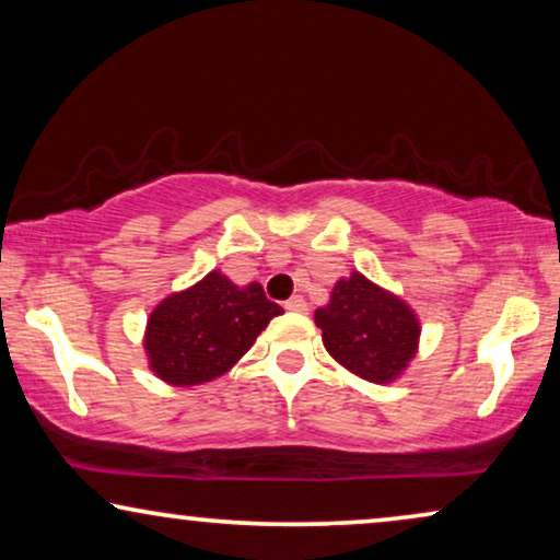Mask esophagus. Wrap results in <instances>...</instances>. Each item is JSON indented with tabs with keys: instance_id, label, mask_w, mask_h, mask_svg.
<instances>
[{
	"instance_id": "obj_1",
	"label": "esophagus",
	"mask_w": 560,
	"mask_h": 560,
	"mask_svg": "<svg viewBox=\"0 0 560 560\" xmlns=\"http://www.w3.org/2000/svg\"><path fill=\"white\" fill-rule=\"evenodd\" d=\"M285 311L305 313V311H308V303H305L303 295H293V298H290V301H285Z\"/></svg>"
}]
</instances>
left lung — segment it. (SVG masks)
Returning a JSON list of instances; mask_svg holds the SVG:
<instances>
[{
	"mask_svg": "<svg viewBox=\"0 0 560 560\" xmlns=\"http://www.w3.org/2000/svg\"><path fill=\"white\" fill-rule=\"evenodd\" d=\"M316 326L328 354L374 385L400 380L420 347L418 313L357 270L336 280Z\"/></svg>",
	"mask_w": 560,
	"mask_h": 560,
	"instance_id": "1",
	"label": "left lung"
}]
</instances>
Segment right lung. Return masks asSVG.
Returning a JSON list of instances; mask_svg holds the SVG:
<instances>
[{
	"mask_svg": "<svg viewBox=\"0 0 560 560\" xmlns=\"http://www.w3.org/2000/svg\"><path fill=\"white\" fill-rule=\"evenodd\" d=\"M280 313L259 282L234 285L211 270L152 308L142 336L150 372L173 387L206 385L232 370Z\"/></svg>",
	"mask_w": 560,
	"mask_h": 560,
	"instance_id": "obj_1",
	"label": "right lung"
}]
</instances>
